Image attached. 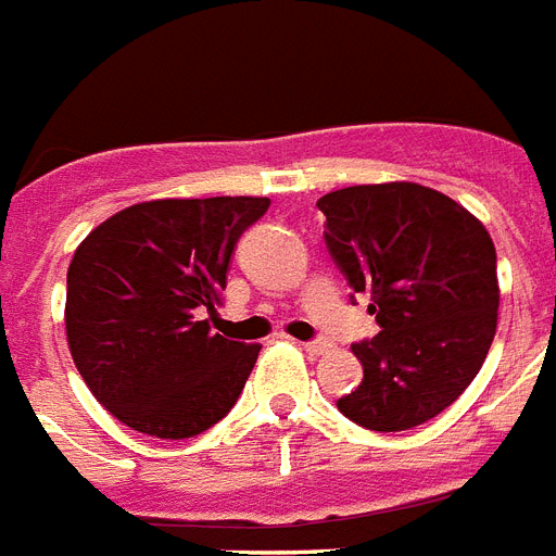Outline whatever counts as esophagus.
Masks as SVG:
<instances>
[{
    "instance_id": "34e87169",
    "label": "esophagus",
    "mask_w": 556,
    "mask_h": 556,
    "mask_svg": "<svg viewBox=\"0 0 556 556\" xmlns=\"http://www.w3.org/2000/svg\"><path fill=\"white\" fill-rule=\"evenodd\" d=\"M301 348H304L309 355H321L324 350H327V341L315 339V341H306V344H301Z\"/></svg>"
}]
</instances>
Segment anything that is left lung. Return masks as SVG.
Listing matches in <instances>:
<instances>
[{"label":"left lung","mask_w":556,"mask_h":556,"mask_svg":"<svg viewBox=\"0 0 556 556\" xmlns=\"http://www.w3.org/2000/svg\"><path fill=\"white\" fill-rule=\"evenodd\" d=\"M324 241L381 332L353 344L362 384L339 410L396 433L451 407L477 379L496 332V250L468 208L419 184L324 194Z\"/></svg>","instance_id":"left-lung-1"}]
</instances>
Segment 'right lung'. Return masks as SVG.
<instances>
[{
  "label": "right lung",
  "mask_w": 556,
  "mask_h": 556,
  "mask_svg": "<svg viewBox=\"0 0 556 556\" xmlns=\"http://www.w3.org/2000/svg\"><path fill=\"white\" fill-rule=\"evenodd\" d=\"M269 198L146 201L102 220L74 252L65 332L79 376L123 425L189 439L224 419L261 344L217 336L235 243Z\"/></svg>",
  "instance_id": "add662e5"
}]
</instances>
